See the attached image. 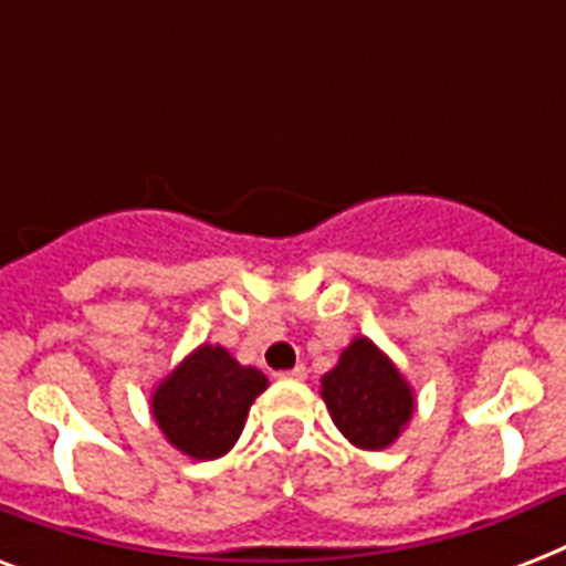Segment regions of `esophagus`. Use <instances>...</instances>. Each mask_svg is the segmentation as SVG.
Wrapping results in <instances>:
<instances>
[{"mask_svg":"<svg viewBox=\"0 0 566 566\" xmlns=\"http://www.w3.org/2000/svg\"><path fill=\"white\" fill-rule=\"evenodd\" d=\"M305 376H308V370L302 367V364H296L293 370H284L279 373V378H291V381H305Z\"/></svg>","mask_w":566,"mask_h":566,"instance_id":"1","label":"esophagus"}]
</instances>
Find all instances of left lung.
Here are the masks:
<instances>
[{
  "label": "left lung",
  "instance_id": "left-lung-1",
  "mask_svg": "<svg viewBox=\"0 0 566 566\" xmlns=\"http://www.w3.org/2000/svg\"><path fill=\"white\" fill-rule=\"evenodd\" d=\"M319 396L340 434L367 452L396 443L417 408L408 378L364 335L319 378Z\"/></svg>",
  "mask_w": 566,
  "mask_h": 566
}]
</instances>
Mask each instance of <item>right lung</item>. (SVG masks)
<instances>
[{
  "label": "right lung",
  "instance_id": "add662e5",
  "mask_svg": "<svg viewBox=\"0 0 566 566\" xmlns=\"http://www.w3.org/2000/svg\"><path fill=\"white\" fill-rule=\"evenodd\" d=\"M264 390V373L243 367L226 346L202 344L158 381L149 408L170 447L193 461H213L238 443Z\"/></svg>",
  "mask_w": 566,
  "mask_h": 566
}]
</instances>
